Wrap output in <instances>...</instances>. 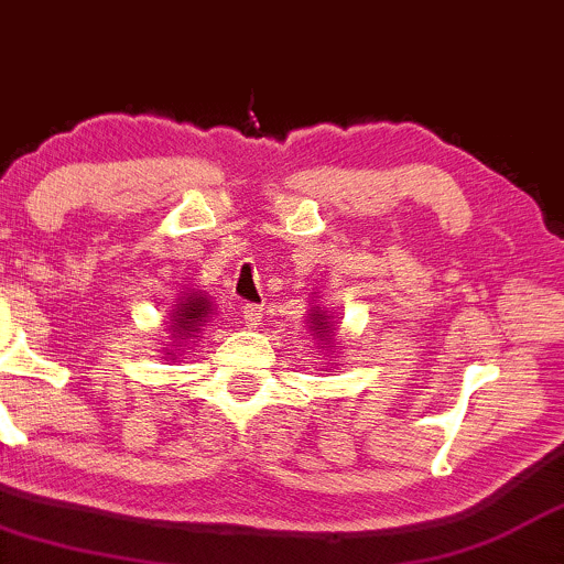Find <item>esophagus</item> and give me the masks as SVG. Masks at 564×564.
I'll return each instance as SVG.
<instances>
[{
    "mask_svg": "<svg viewBox=\"0 0 564 564\" xmlns=\"http://www.w3.org/2000/svg\"><path fill=\"white\" fill-rule=\"evenodd\" d=\"M241 317H243V323L249 325V328H260L262 307H257V304H247V307L241 310Z\"/></svg>",
    "mask_w": 564,
    "mask_h": 564,
    "instance_id": "34e87169",
    "label": "esophagus"
}]
</instances>
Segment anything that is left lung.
Returning <instances> with one entry per match:
<instances>
[{
  "instance_id": "left-lung-1",
  "label": "left lung",
  "mask_w": 564,
  "mask_h": 564,
  "mask_svg": "<svg viewBox=\"0 0 564 564\" xmlns=\"http://www.w3.org/2000/svg\"><path fill=\"white\" fill-rule=\"evenodd\" d=\"M307 317H310V336L317 338L321 344H325L323 349L328 351V347H334V336H336L334 315H330V312L325 307H321L317 300H312Z\"/></svg>"
}]
</instances>
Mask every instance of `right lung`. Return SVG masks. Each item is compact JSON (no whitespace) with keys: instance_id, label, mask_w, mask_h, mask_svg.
I'll use <instances>...</instances> for the list:
<instances>
[{"instance_id":"1","label":"right lung","mask_w":564,"mask_h":564,"mask_svg":"<svg viewBox=\"0 0 564 564\" xmlns=\"http://www.w3.org/2000/svg\"><path fill=\"white\" fill-rule=\"evenodd\" d=\"M215 317V304L205 291H183L173 310H167V344L162 341V351L167 359H178L181 351L199 338Z\"/></svg>"}]
</instances>
